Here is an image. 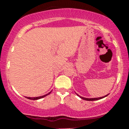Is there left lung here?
<instances>
[{
    "label": "left lung",
    "mask_w": 129,
    "mask_h": 129,
    "mask_svg": "<svg viewBox=\"0 0 129 129\" xmlns=\"http://www.w3.org/2000/svg\"><path fill=\"white\" fill-rule=\"evenodd\" d=\"M77 95L78 96H79V95L77 94V93H76ZM109 94L106 95L104 96V97H98V98H91V99H89V98H85V97H81V96H79V97H80V98L82 99H84V100H85V101H97V100H99V99H103L104 98V97H107V96Z\"/></svg>",
    "instance_id": "8db88e82"
}]
</instances>
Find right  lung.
Here are the masks:
<instances>
[{
    "label": "right lung",
    "mask_w": 129,
    "mask_h": 129,
    "mask_svg": "<svg viewBox=\"0 0 129 129\" xmlns=\"http://www.w3.org/2000/svg\"><path fill=\"white\" fill-rule=\"evenodd\" d=\"M51 93V92H50L49 93H48L47 94H45L44 95H42V96H40V97H25L26 98L28 99H30V100H38V99H42L43 98V97H45V96L48 95H49L50 93Z\"/></svg>",
    "instance_id": "add662e5"
}]
</instances>
